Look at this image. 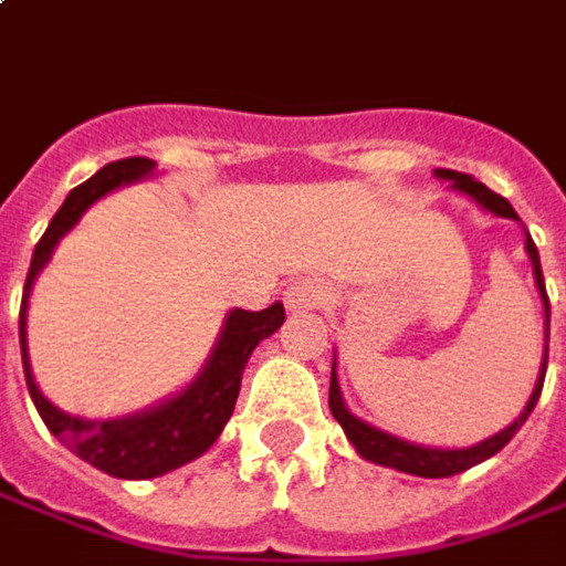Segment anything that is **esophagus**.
I'll use <instances>...</instances> for the list:
<instances>
[{"label": "esophagus", "mask_w": 566, "mask_h": 566, "mask_svg": "<svg viewBox=\"0 0 566 566\" xmlns=\"http://www.w3.org/2000/svg\"><path fill=\"white\" fill-rule=\"evenodd\" d=\"M328 300L325 294V287L313 279H303V282H294L287 287V294H284V303H287V310L291 313H306V310H315V306H322Z\"/></svg>", "instance_id": "esophagus-1"}]
</instances>
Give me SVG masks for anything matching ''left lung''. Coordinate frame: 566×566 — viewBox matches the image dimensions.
I'll return each instance as SVG.
<instances>
[{"label": "left lung", "instance_id": "obj_1", "mask_svg": "<svg viewBox=\"0 0 566 566\" xmlns=\"http://www.w3.org/2000/svg\"><path fill=\"white\" fill-rule=\"evenodd\" d=\"M433 172H437L440 179H446V182H452V188H459L461 195H468V198L480 203L483 210H490L493 217L517 219V222H521V217L514 213V207H511L502 195H495V191H490L483 182H476L474 176H468V172H455V170H433ZM526 253H530V263H533L536 287H539L542 303H545V322H548V294H545V279H542L539 251H536V244H533L530 232H526ZM545 365H548V347H545V356H542L539 380H536V387H533V396H530V402L524 406V412L517 415L509 428L499 430L495 437H490V440H483V443H476V446H468V449H430V446L406 443V440H399V437H394V433H384V430L365 424L363 418H356V415L349 412L347 406H344V396H340V384H337V371H334V368H332V390H328V406H332V415L337 418V424H340L344 433H347V440L356 446V452H359L365 461H375V464H384V468H396V471H402V474L433 476V480H437V476L461 474V471L474 468V464H480V461L493 459L495 452L509 443L517 430L524 428V421L530 418V412H533V406L539 402L542 380H545Z\"/></svg>", "mask_w": 566, "mask_h": 566}]
</instances>
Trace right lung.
Masks as SVG:
<instances>
[{
  "label": "right lung",
  "mask_w": 566,
  "mask_h": 566,
  "mask_svg": "<svg viewBox=\"0 0 566 566\" xmlns=\"http://www.w3.org/2000/svg\"><path fill=\"white\" fill-rule=\"evenodd\" d=\"M154 167L157 164L148 157L114 160L64 198L61 210L52 217L49 229L33 251V260H30L24 300H21V322H18L27 390H30V399H33L36 412L42 415L45 428L52 430L71 452H76L83 461H90L92 468H98L111 476H120V480H148V476L176 471L217 443V437L234 412L241 375H244V365L251 359V353L260 340H266L269 334L279 332L284 322L282 303H272L269 310H260V313L232 310L226 315L222 334H219L217 347L210 353L207 365L201 368V375L191 380L182 394L170 396L167 402L154 406L148 412L114 418V421H86V418H73V415L61 412L40 394L33 371H30V356H27L30 287L36 282L42 266L49 263L57 241L71 232L92 203L105 198L114 188L148 176Z\"/></svg>",
  "instance_id": "add662e5"
}]
</instances>
